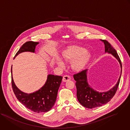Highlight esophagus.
<instances>
[{
	"label": "esophagus",
	"mask_w": 130,
	"mask_h": 130,
	"mask_svg": "<svg viewBox=\"0 0 130 130\" xmlns=\"http://www.w3.org/2000/svg\"><path fill=\"white\" fill-rule=\"evenodd\" d=\"M71 80V77L68 76V75H64L63 77V78H62V81L63 82H67L68 81H69Z\"/></svg>",
	"instance_id": "esophagus-1"
}]
</instances>
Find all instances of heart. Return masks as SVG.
Wrapping results in <instances>:
<instances>
[{
	"label": "heart",
	"mask_w": 130,
	"mask_h": 130,
	"mask_svg": "<svg viewBox=\"0 0 130 130\" xmlns=\"http://www.w3.org/2000/svg\"><path fill=\"white\" fill-rule=\"evenodd\" d=\"M91 58V53L89 51L76 45L68 46L63 51L61 56L62 59L64 61L72 60L71 67L76 72L83 70L88 64ZM56 63L60 67L63 66L62 61L60 59L56 60Z\"/></svg>",
	"instance_id": "obj_1"
}]
</instances>
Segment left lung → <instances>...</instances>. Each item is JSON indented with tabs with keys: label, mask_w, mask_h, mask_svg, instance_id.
Masks as SVG:
<instances>
[{
	"label": "left lung",
	"mask_w": 130,
	"mask_h": 130,
	"mask_svg": "<svg viewBox=\"0 0 130 130\" xmlns=\"http://www.w3.org/2000/svg\"><path fill=\"white\" fill-rule=\"evenodd\" d=\"M100 40L104 43L105 53L112 54L119 62L121 68V72L116 85L110 90L102 92L95 90L88 84L87 78L88 69L74 75V80L76 82L75 85L77 89V99L83 106L89 109L101 107L111 100L116 92L121 75L122 64L116 51L108 41L101 39Z\"/></svg>",
	"instance_id": "1"
}]
</instances>
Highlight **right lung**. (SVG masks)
I'll return each mask as SVG.
<instances>
[{"label": "right lung", "mask_w": 130, "mask_h": 130, "mask_svg": "<svg viewBox=\"0 0 130 130\" xmlns=\"http://www.w3.org/2000/svg\"><path fill=\"white\" fill-rule=\"evenodd\" d=\"M39 42L28 41L20 48L15 57L24 52L35 53L36 45ZM12 86L17 99L26 108L36 113L49 111L55 104L59 88L62 79V76L48 74L44 86L39 90L32 93H26L20 91L15 85L12 76L11 68Z\"/></svg>", "instance_id": "1"}]
</instances>
